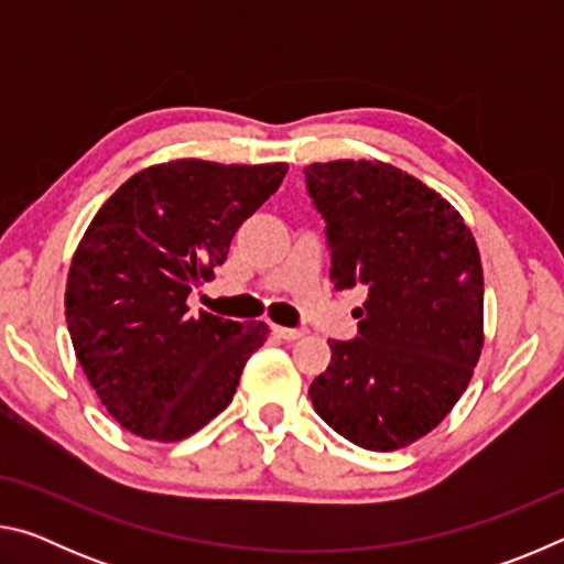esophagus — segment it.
<instances>
[{
  "mask_svg": "<svg viewBox=\"0 0 564 564\" xmlns=\"http://www.w3.org/2000/svg\"><path fill=\"white\" fill-rule=\"evenodd\" d=\"M273 333L283 340H299L305 336L303 328H283V326H273Z\"/></svg>",
  "mask_w": 564,
  "mask_h": 564,
  "instance_id": "esophagus-1",
  "label": "esophagus"
}]
</instances>
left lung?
Segmentation results:
<instances>
[{
    "label": "left lung",
    "mask_w": 564,
    "mask_h": 564,
    "mask_svg": "<svg viewBox=\"0 0 564 564\" xmlns=\"http://www.w3.org/2000/svg\"><path fill=\"white\" fill-rule=\"evenodd\" d=\"M326 218L336 289L366 285L358 336L328 340L308 395L366 451L415 443L451 413L482 348V265L463 216L423 181L383 161L303 169Z\"/></svg>",
    "instance_id": "1"
}]
</instances>
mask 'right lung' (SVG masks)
Returning <instances> with one entry per match:
<instances>
[{
	"mask_svg": "<svg viewBox=\"0 0 564 564\" xmlns=\"http://www.w3.org/2000/svg\"><path fill=\"white\" fill-rule=\"evenodd\" d=\"M285 171L169 161L133 174L94 216L66 279V326L101 405L129 433L184 441L231 403L269 326L191 316L186 299Z\"/></svg>",
	"mask_w": 564,
	"mask_h": 564,
	"instance_id": "add662e5",
	"label": "right lung"
}]
</instances>
